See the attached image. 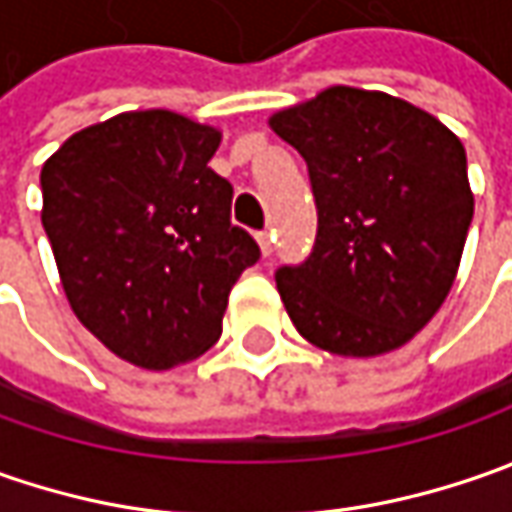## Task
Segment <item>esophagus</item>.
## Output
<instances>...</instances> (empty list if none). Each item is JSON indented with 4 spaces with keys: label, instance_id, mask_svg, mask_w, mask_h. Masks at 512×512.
<instances>
[{
    "label": "esophagus",
    "instance_id": "obj_1",
    "mask_svg": "<svg viewBox=\"0 0 512 512\" xmlns=\"http://www.w3.org/2000/svg\"><path fill=\"white\" fill-rule=\"evenodd\" d=\"M256 239H259L262 253H265V256H270V253H273V233H270V230H259V233H256Z\"/></svg>",
    "mask_w": 512,
    "mask_h": 512
}]
</instances>
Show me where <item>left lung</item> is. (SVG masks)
Returning <instances> with one entry per match:
<instances>
[{"mask_svg": "<svg viewBox=\"0 0 512 512\" xmlns=\"http://www.w3.org/2000/svg\"><path fill=\"white\" fill-rule=\"evenodd\" d=\"M307 162L316 242L276 270L307 342L379 356L410 342L447 299L473 222L462 142L387 93L330 88L270 119Z\"/></svg>", "mask_w": 512, "mask_h": 512, "instance_id": "1", "label": "left lung"}]
</instances>
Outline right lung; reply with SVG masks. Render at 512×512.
I'll return each mask as SVG.
<instances>
[{"mask_svg":"<svg viewBox=\"0 0 512 512\" xmlns=\"http://www.w3.org/2000/svg\"><path fill=\"white\" fill-rule=\"evenodd\" d=\"M219 130L170 110L73 133L42 168V225L73 313L119 359L168 370L222 336L262 250L230 222L233 185L207 162Z\"/></svg>","mask_w":512,"mask_h":512,"instance_id":"right-lung-1","label":"right lung"}]
</instances>
